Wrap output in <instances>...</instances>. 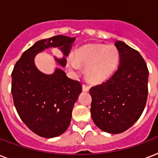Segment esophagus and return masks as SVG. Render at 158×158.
Wrapping results in <instances>:
<instances>
[{
    "label": "esophagus",
    "mask_w": 158,
    "mask_h": 158,
    "mask_svg": "<svg viewBox=\"0 0 158 158\" xmlns=\"http://www.w3.org/2000/svg\"><path fill=\"white\" fill-rule=\"evenodd\" d=\"M89 87L86 84H83V91L84 92H89Z\"/></svg>",
    "instance_id": "obj_1"
}]
</instances>
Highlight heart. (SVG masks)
Masks as SVG:
<instances>
[{
	"label": "heart",
	"instance_id": "heart-1",
	"mask_svg": "<svg viewBox=\"0 0 158 158\" xmlns=\"http://www.w3.org/2000/svg\"><path fill=\"white\" fill-rule=\"evenodd\" d=\"M120 53L112 45L91 44L79 48L74 53V59L67 60L68 66L78 71L80 66H86L85 74L93 84L107 80L117 68Z\"/></svg>",
	"mask_w": 158,
	"mask_h": 158
}]
</instances>
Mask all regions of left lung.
Here are the masks:
<instances>
[{
  "label": "left lung",
  "instance_id": "1",
  "mask_svg": "<svg viewBox=\"0 0 158 158\" xmlns=\"http://www.w3.org/2000/svg\"><path fill=\"white\" fill-rule=\"evenodd\" d=\"M115 46L120 53L117 70L89 90L92 119L99 129L110 134L124 132L139 119L148 92V69L142 56L120 41Z\"/></svg>",
  "mask_w": 158,
  "mask_h": 158
}]
</instances>
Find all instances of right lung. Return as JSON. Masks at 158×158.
Listing matches in <instances>:
<instances>
[{
    "mask_svg": "<svg viewBox=\"0 0 158 158\" xmlns=\"http://www.w3.org/2000/svg\"><path fill=\"white\" fill-rule=\"evenodd\" d=\"M74 40L57 35L38 41L22 54L11 74V94L16 110L28 129L41 137H57L68 129L82 85L60 69H56L52 74H43L36 67L34 57L47 48H60L64 56L55 59L65 66V56Z\"/></svg>",
    "mask_w": 158,
    "mask_h": 158,
    "instance_id": "add662e5",
    "label": "right lung"
}]
</instances>
